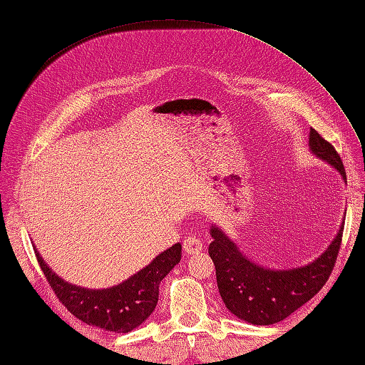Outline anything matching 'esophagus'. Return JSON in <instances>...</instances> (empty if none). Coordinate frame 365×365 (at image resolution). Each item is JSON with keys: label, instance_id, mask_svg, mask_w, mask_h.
<instances>
[{"label": "esophagus", "instance_id": "esophagus-1", "mask_svg": "<svg viewBox=\"0 0 365 365\" xmlns=\"http://www.w3.org/2000/svg\"><path fill=\"white\" fill-rule=\"evenodd\" d=\"M183 250L187 254H199L202 251V242L199 238L190 235L183 240Z\"/></svg>", "mask_w": 365, "mask_h": 365}]
</instances>
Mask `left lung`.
Returning a JSON list of instances; mask_svg holds the SVG:
<instances>
[{
	"instance_id": "8db88e82",
	"label": "left lung",
	"mask_w": 365,
	"mask_h": 365,
	"mask_svg": "<svg viewBox=\"0 0 365 365\" xmlns=\"http://www.w3.org/2000/svg\"><path fill=\"white\" fill-rule=\"evenodd\" d=\"M309 150L317 158L336 168L346 182L339 153L314 128L309 133ZM344 224L345 220L322 255L307 265L289 269H273L252 262L240 251L226 232L212 224L213 242L208 246V254L215 263L218 290L229 312L240 320L262 327L279 323L306 304L327 284L334 268Z\"/></svg>"
}]
</instances>
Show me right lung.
I'll return each mask as SVG.
<instances>
[{"instance_id": "add662e5", "label": "right lung", "mask_w": 365, "mask_h": 365, "mask_svg": "<svg viewBox=\"0 0 365 365\" xmlns=\"http://www.w3.org/2000/svg\"><path fill=\"white\" fill-rule=\"evenodd\" d=\"M38 265L54 294L73 314L91 327L113 332H130L149 319L158 302V287L182 259V245L175 243L158 254L136 274L110 289H84L59 277L46 265L34 246Z\"/></svg>"}]
</instances>
